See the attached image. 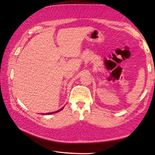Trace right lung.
Instances as JSON below:
<instances>
[{
  "mask_svg": "<svg viewBox=\"0 0 155 155\" xmlns=\"http://www.w3.org/2000/svg\"><path fill=\"white\" fill-rule=\"evenodd\" d=\"M64 107V106H63V107L61 108V109H59V110H56V111H55V112H48V113H46V114H45V115H48V114H54V113H57V112H59V111H61V110H62L63 109Z\"/></svg>",
  "mask_w": 155,
  "mask_h": 155,
  "instance_id": "obj_1",
  "label": "right lung"
}]
</instances>
